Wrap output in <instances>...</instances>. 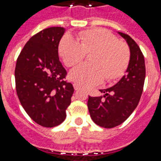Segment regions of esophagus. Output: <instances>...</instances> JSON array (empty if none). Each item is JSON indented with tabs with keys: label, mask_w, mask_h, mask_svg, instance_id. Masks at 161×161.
<instances>
[{
	"label": "esophagus",
	"mask_w": 161,
	"mask_h": 161,
	"mask_svg": "<svg viewBox=\"0 0 161 161\" xmlns=\"http://www.w3.org/2000/svg\"><path fill=\"white\" fill-rule=\"evenodd\" d=\"M73 87H74V89H75V90H79L80 89V86L76 83L73 84Z\"/></svg>",
	"instance_id": "1"
}]
</instances>
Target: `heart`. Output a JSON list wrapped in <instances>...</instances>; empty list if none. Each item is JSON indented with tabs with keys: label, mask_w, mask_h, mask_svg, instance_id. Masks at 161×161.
<instances>
[{
	"label": "heart",
	"mask_w": 161,
	"mask_h": 161,
	"mask_svg": "<svg viewBox=\"0 0 161 161\" xmlns=\"http://www.w3.org/2000/svg\"><path fill=\"white\" fill-rule=\"evenodd\" d=\"M76 42L71 36L62 38L59 53L68 67L80 63L85 53H92L89 64H80L69 73V77L85 88L96 86L106 79L112 80L120 77L130 59V51L125 42L105 29H93L79 33Z\"/></svg>",
	"instance_id": "1"
}]
</instances>
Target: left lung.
<instances>
[{
	"label": "left lung",
	"instance_id": "8db88e82",
	"mask_svg": "<svg viewBox=\"0 0 161 161\" xmlns=\"http://www.w3.org/2000/svg\"><path fill=\"white\" fill-rule=\"evenodd\" d=\"M118 33L126 40L130 49L126 75L112 87L100 89L103 96H89L88 100L91 119L105 128L122 124L133 113L141 97L146 75L144 57L137 43L128 35Z\"/></svg>",
	"mask_w": 161,
	"mask_h": 161
}]
</instances>
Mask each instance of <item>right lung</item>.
Masks as SVG:
<instances>
[{
	"instance_id": "obj_1",
	"label": "right lung",
	"mask_w": 161,
	"mask_h": 161,
	"mask_svg": "<svg viewBox=\"0 0 161 161\" xmlns=\"http://www.w3.org/2000/svg\"><path fill=\"white\" fill-rule=\"evenodd\" d=\"M65 33L50 27L29 39L15 68L16 90L22 107L35 123L54 127L64 121L74 89L64 80L67 72L59 61L58 47Z\"/></svg>"
}]
</instances>
